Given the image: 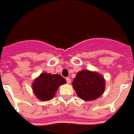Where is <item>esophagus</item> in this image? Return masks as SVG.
I'll use <instances>...</instances> for the list:
<instances>
[{
	"mask_svg": "<svg viewBox=\"0 0 134 134\" xmlns=\"http://www.w3.org/2000/svg\"><path fill=\"white\" fill-rule=\"evenodd\" d=\"M66 82H67V83H70L71 82V79L70 78H66Z\"/></svg>",
	"mask_w": 134,
	"mask_h": 134,
	"instance_id": "34e87169",
	"label": "esophagus"
}]
</instances>
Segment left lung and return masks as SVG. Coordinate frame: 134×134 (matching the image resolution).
<instances>
[{
	"mask_svg": "<svg viewBox=\"0 0 134 134\" xmlns=\"http://www.w3.org/2000/svg\"><path fill=\"white\" fill-rule=\"evenodd\" d=\"M72 84L79 97L83 100H95L105 91L104 77L97 72L88 70L79 72Z\"/></svg>",
	"mask_w": 134,
	"mask_h": 134,
	"instance_id": "1",
	"label": "left lung"
}]
</instances>
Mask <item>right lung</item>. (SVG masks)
Returning a JSON list of instances; mask_svg holds the SVG:
<instances>
[{
  "mask_svg": "<svg viewBox=\"0 0 134 134\" xmlns=\"http://www.w3.org/2000/svg\"><path fill=\"white\" fill-rule=\"evenodd\" d=\"M65 83L66 80L60 74L43 72L34 80L32 88L37 99L47 101L52 99L59 86Z\"/></svg>",
  "mask_w": 134,
  "mask_h": 134,
  "instance_id": "1",
  "label": "right lung"
}]
</instances>
